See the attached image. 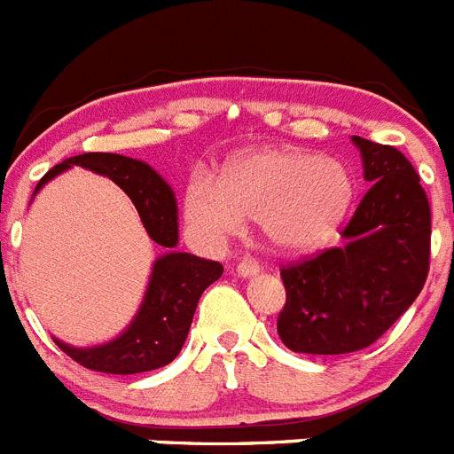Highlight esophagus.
Wrapping results in <instances>:
<instances>
[{"label":"esophagus","instance_id":"1","mask_svg":"<svg viewBox=\"0 0 454 454\" xmlns=\"http://www.w3.org/2000/svg\"><path fill=\"white\" fill-rule=\"evenodd\" d=\"M259 270H262V268H259V263L252 262V259H246V262H240L239 266H236V275L243 277V279L259 275Z\"/></svg>","mask_w":454,"mask_h":454}]
</instances>
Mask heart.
<instances>
[{"label": "heart", "mask_w": 454, "mask_h": 454, "mask_svg": "<svg viewBox=\"0 0 454 454\" xmlns=\"http://www.w3.org/2000/svg\"><path fill=\"white\" fill-rule=\"evenodd\" d=\"M352 182L343 163L293 147H263L239 156L223 184L192 182L186 215L211 236H234L246 220L262 223L279 252L316 250L343 223Z\"/></svg>", "instance_id": "heart-1"}]
</instances>
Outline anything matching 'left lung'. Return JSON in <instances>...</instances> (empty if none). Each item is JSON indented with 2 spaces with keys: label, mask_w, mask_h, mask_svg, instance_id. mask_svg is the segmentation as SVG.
Here are the masks:
<instances>
[{
  "label": "left lung",
  "mask_w": 454,
  "mask_h": 454,
  "mask_svg": "<svg viewBox=\"0 0 454 454\" xmlns=\"http://www.w3.org/2000/svg\"><path fill=\"white\" fill-rule=\"evenodd\" d=\"M371 184L343 230L346 246L282 268L284 346L346 355L375 343L419 298L430 270V202L407 156L352 136Z\"/></svg>",
  "instance_id": "left-lung-1"
}]
</instances>
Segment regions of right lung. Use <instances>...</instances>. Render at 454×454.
I'll use <instances>...</instances> for the list:
<instances>
[{"mask_svg": "<svg viewBox=\"0 0 454 454\" xmlns=\"http://www.w3.org/2000/svg\"><path fill=\"white\" fill-rule=\"evenodd\" d=\"M72 166H82L118 184L134 202L150 239L163 247V254L152 266L145 298L122 334L92 348L67 346L59 339L54 343L83 368L111 375H134L168 366L186 340L200 295L223 275V266L175 250L179 243L177 200L166 179L145 161L111 152L70 156L40 179L34 195Z\"/></svg>", "mask_w": 454, "mask_h": 454, "instance_id": "1", "label": "right lung"}]
</instances>
